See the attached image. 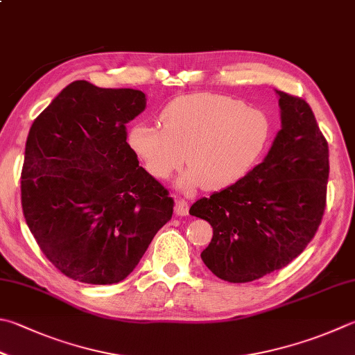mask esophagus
<instances>
[{
	"instance_id": "34e87169",
	"label": "esophagus",
	"mask_w": 355,
	"mask_h": 355,
	"mask_svg": "<svg viewBox=\"0 0 355 355\" xmlns=\"http://www.w3.org/2000/svg\"><path fill=\"white\" fill-rule=\"evenodd\" d=\"M189 209H190L189 200H185V199H178L176 200L175 211H176L178 216H187V215H189Z\"/></svg>"
}]
</instances>
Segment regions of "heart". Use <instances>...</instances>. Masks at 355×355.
I'll return each instance as SVG.
<instances>
[{
  "label": "heart",
  "instance_id": "heart-1",
  "mask_svg": "<svg viewBox=\"0 0 355 355\" xmlns=\"http://www.w3.org/2000/svg\"><path fill=\"white\" fill-rule=\"evenodd\" d=\"M160 123H139L130 146L156 179H168L189 164L179 189L202 184L216 191L244 178L263 155L270 137L264 111L229 96L196 92L180 96L160 112Z\"/></svg>",
  "mask_w": 355,
  "mask_h": 355
}]
</instances>
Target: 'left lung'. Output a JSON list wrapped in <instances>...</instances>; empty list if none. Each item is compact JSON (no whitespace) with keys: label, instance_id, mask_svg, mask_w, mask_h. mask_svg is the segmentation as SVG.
I'll return each instance as SVG.
<instances>
[{"label":"left lung","instance_id":"8db88e82","mask_svg":"<svg viewBox=\"0 0 355 355\" xmlns=\"http://www.w3.org/2000/svg\"><path fill=\"white\" fill-rule=\"evenodd\" d=\"M282 130L255 168L191 205L213 238L204 264L229 283L279 270L315 236L326 209L329 148L306 100L277 91Z\"/></svg>","mask_w":355,"mask_h":355}]
</instances>
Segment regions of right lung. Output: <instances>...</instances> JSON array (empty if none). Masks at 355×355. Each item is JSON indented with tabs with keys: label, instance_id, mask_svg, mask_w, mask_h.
Instances as JSON below:
<instances>
[{
	"label": "right lung",
	"instance_id": "add662e5",
	"mask_svg": "<svg viewBox=\"0 0 355 355\" xmlns=\"http://www.w3.org/2000/svg\"><path fill=\"white\" fill-rule=\"evenodd\" d=\"M145 106L142 91L77 80L31 126L26 224L46 258L76 282H122L171 219L175 200L126 142V123Z\"/></svg>",
	"mask_w": 355,
	"mask_h": 355
}]
</instances>
